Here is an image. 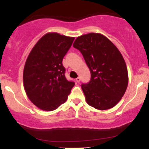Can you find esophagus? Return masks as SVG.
<instances>
[{"mask_svg":"<svg viewBox=\"0 0 149 149\" xmlns=\"http://www.w3.org/2000/svg\"><path fill=\"white\" fill-rule=\"evenodd\" d=\"M76 81L77 82V83H80V77H78V78H76Z\"/></svg>","mask_w":149,"mask_h":149,"instance_id":"obj_1","label":"esophagus"}]
</instances>
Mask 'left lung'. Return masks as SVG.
<instances>
[{
  "label": "left lung",
  "instance_id": "1",
  "mask_svg": "<svg viewBox=\"0 0 149 149\" xmlns=\"http://www.w3.org/2000/svg\"><path fill=\"white\" fill-rule=\"evenodd\" d=\"M73 46L83 54L91 73L90 82L81 85L87 103L99 110L113 108L128 85L127 66L118 49L107 37L95 33L78 37Z\"/></svg>",
  "mask_w": 149,
  "mask_h": 149
}]
</instances>
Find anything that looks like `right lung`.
Returning a JSON list of instances; mask_svg holds the SVG:
<instances>
[{"instance_id": "obj_1", "label": "right lung", "mask_w": 149, "mask_h": 149, "mask_svg": "<svg viewBox=\"0 0 149 149\" xmlns=\"http://www.w3.org/2000/svg\"><path fill=\"white\" fill-rule=\"evenodd\" d=\"M74 38L49 33L43 36L31 49L23 73L24 86L31 102L47 111L64 103L74 86L65 77L63 58Z\"/></svg>"}]
</instances>
